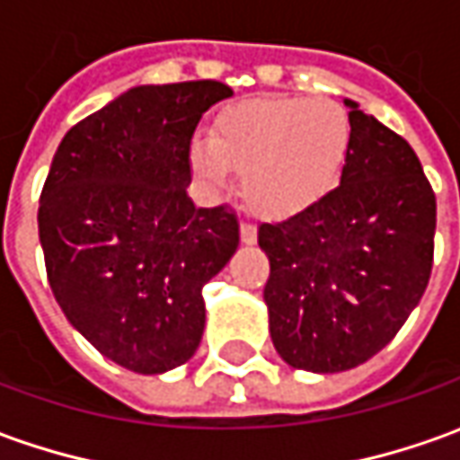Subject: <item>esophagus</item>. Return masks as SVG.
Here are the masks:
<instances>
[{"instance_id":"34e87169","label":"esophagus","mask_w":460,"mask_h":460,"mask_svg":"<svg viewBox=\"0 0 460 460\" xmlns=\"http://www.w3.org/2000/svg\"><path fill=\"white\" fill-rule=\"evenodd\" d=\"M242 242L254 243L256 242V226L252 221H242Z\"/></svg>"}]
</instances>
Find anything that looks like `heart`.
<instances>
[{"label":"heart","instance_id":"1","mask_svg":"<svg viewBox=\"0 0 460 460\" xmlns=\"http://www.w3.org/2000/svg\"><path fill=\"white\" fill-rule=\"evenodd\" d=\"M349 146L352 123L342 105L264 98L224 112L190 161L208 183H221L226 168L242 173V196L254 214L287 217L335 186Z\"/></svg>","mask_w":460,"mask_h":460}]
</instances>
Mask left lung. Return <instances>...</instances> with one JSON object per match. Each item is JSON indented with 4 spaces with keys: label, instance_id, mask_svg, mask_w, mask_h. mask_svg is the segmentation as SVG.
Here are the masks:
<instances>
[{
    "label": "left lung",
    "instance_id": "obj_1",
    "mask_svg": "<svg viewBox=\"0 0 460 460\" xmlns=\"http://www.w3.org/2000/svg\"><path fill=\"white\" fill-rule=\"evenodd\" d=\"M340 186L295 217L261 224L264 302L282 360L342 373L398 335L433 270L436 193L408 140L358 111Z\"/></svg>",
    "mask_w": 460,
    "mask_h": 460
}]
</instances>
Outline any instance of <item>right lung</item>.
Returning <instances> with one entry per match:
<instances>
[{
	"mask_svg": "<svg viewBox=\"0 0 460 460\" xmlns=\"http://www.w3.org/2000/svg\"><path fill=\"white\" fill-rule=\"evenodd\" d=\"M217 80L140 85L67 130L40 196L52 295L75 330L125 370L189 362L206 324L204 284L239 246L229 206L196 208L190 138Z\"/></svg>",
	"mask_w": 460,
	"mask_h": 460,
	"instance_id": "add662e5",
	"label": "right lung"
}]
</instances>
